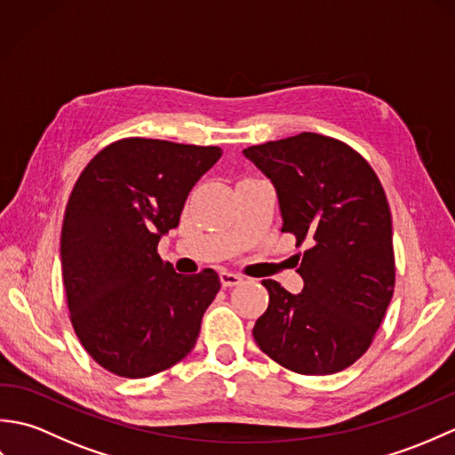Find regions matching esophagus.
<instances>
[{"mask_svg": "<svg viewBox=\"0 0 455 455\" xmlns=\"http://www.w3.org/2000/svg\"><path fill=\"white\" fill-rule=\"evenodd\" d=\"M240 282H243V277H240L238 274L220 272V283H222V287H233V285H238Z\"/></svg>", "mask_w": 455, "mask_h": 455, "instance_id": "1", "label": "esophagus"}]
</instances>
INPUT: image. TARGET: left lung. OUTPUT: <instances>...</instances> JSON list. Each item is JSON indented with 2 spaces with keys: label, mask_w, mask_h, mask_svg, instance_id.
I'll list each match as a JSON object with an SVG mask.
<instances>
[{
  "label": "left lung",
  "mask_w": 455,
  "mask_h": 455,
  "mask_svg": "<svg viewBox=\"0 0 455 455\" xmlns=\"http://www.w3.org/2000/svg\"><path fill=\"white\" fill-rule=\"evenodd\" d=\"M243 154L272 180L283 233L308 246L297 267L301 293L262 282L269 305L254 340L295 373L342 371L370 347L393 297V227L381 181L347 144L316 132Z\"/></svg>",
  "instance_id": "8db88e82"
}]
</instances>
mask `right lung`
<instances>
[{"mask_svg": "<svg viewBox=\"0 0 455 455\" xmlns=\"http://www.w3.org/2000/svg\"><path fill=\"white\" fill-rule=\"evenodd\" d=\"M219 147L123 139L105 147L68 199L60 262L70 321L95 362L148 377L183 360L219 293L212 269L176 274L158 256Z\"/></svg>", "mask_w": 455, "mask_h": 455, "instance_id": "add662e5", "label": "right lung"}]
</instances>
